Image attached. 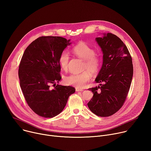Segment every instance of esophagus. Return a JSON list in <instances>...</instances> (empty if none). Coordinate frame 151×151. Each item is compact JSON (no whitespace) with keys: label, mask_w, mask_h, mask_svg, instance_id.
Masks as SVG:
<instances>
[{"label":"esophagus","mask_w":151,"mask_h":151,"mask_svg":"<svg viewBox=\"0 0 151 151\" xmlns=\"http://www.w3.org/2000/svg\"><path fill=\"white\" fill-rule=\"evenodd\" d=\"M76 91L77 92H83L84 90L83 89H80V88H76Z\"/></svg>","instance_id":"1"}]
</instances>
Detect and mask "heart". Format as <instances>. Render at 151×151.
Masks as SVG:
<instances>
[{"instance_id": "heart-1", "label": "heart", "mask_w": 151, "mask_h": 151, "mask_svg": "<svg viewBox=\"0 0 151 151\" xmlns=\"http://www.w3.org/2000/svg\"><path fill=\"white\" fill-rule=\"evenodd\" d=\"M74 54L80 59L84 60L83 70H86L81 73H73L64 78V82L77 88H81L89 82L91 74H96L101 64L100 57L95 54L94 50L84 42L77 44L73 49ZM69 60V54L66 51L61 53L59 57V64L64 70H67Z\"/></svg>"}]
</instances>
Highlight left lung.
<instances>
[{
    "label": "left lung",
    "mask_w": 151,
    "mask_h": 151,
    "mask_svg": "<svg viewBox=\"0 0 151 151\" xmlns=\"http://www.w3.org/2000/svg\"><path fill=\"white\" fill-rule=\"evenodd\" d=\"M96 41L103 53V63L95 80L100 86L88 89L93 97L89 109L100 117L117 112L126 99L133 76L132 58L122 40L112 33H103Z\"/></svg>",
    "instance_id": "8db88e82"
}]
</instances>
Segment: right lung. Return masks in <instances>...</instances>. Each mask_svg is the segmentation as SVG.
Masks as SVG:
<instances>
[{
    "label": "right lung",
    "mask_w": 151,
    "mask_h": 151,
    "mask_svg": "<svg viewBox=\"0 0 151 151\" xmlns=\"http://www.w3.org/2000/svg\"><path fill=\"white\" fill-rule=\"evenodd\" d=\"M70 39L59 36H42L26 48L19 68L20 86L30 108L42 117L52 118L65 107L76 89L56 85L62 77L59 59L70 45ZM51 84L55 87L52 88Z\"/></svg>",
    "instance_id": "right-lung-1"
}]
</instances>
